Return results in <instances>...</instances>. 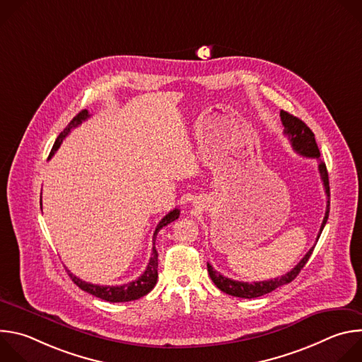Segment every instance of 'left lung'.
Returning <instances> with one entry per match:
<instances>
[{"mask_svg": "<svg viewBox=\"0 0 362 362\" xmlns=\"http://www.w3.org/2000/svg\"><path fill=\"white\" fill-rule=\"evenodd\" d=\"M281 120H282V124L285 127L284 133L288 136L293 150L296 153L302 154V156H305V158L318 159V170H320L322 183H324V187H325V193H327V197H328L325 216H324L320 233L317 236V242H318V239H320V236L322 233V229H324V226H325V223L328 221V216H329V179H328V170H327L325 163L322 160H320L321 153H320L318 144L315 141V134L313 133V130L309 129L300 119H298V117H295V116H292V115H289L288 112H284V110H281ZM314 247L315 246H313L311 249L306 252V255L295 265V268L292 271H289L288 274H285L282 276H278L275 279H269V281L252 282V284L240 282V281H233V279L226 278V276L221 275L219 272H216L212 268L211 264H208V272H209V276L214 281V284L222 292H225L228 295H232V296H238V298L252 299V298L267 295V293L275 291L276 288L292 282L298 276L300 269L306 265V262L309 259V256H311Z\"/></svg>", "mask_w": 362, "mask_h": 362, "instance_id": "left-lung-1", "label": "left lung"}]
</instances>
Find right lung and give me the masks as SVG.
<instances>
[{
    "mask_svg": "<svg viewBox=\"0 0 362 362\" xmlns=\"http://www.w3.org/2000/svg\"><path fill=\"white\" fill-rule=\"evenodd\" d=\"M90 115L87 110H81L69 124L67 127L59 134L53 148H51V153L48 159L53 156V154L57 151V148L60 147V144L63 143V140L66 139V136L71 132V129L77 127L78 124H81V122H84L86 119H88ZM41 204V203H40ZM180 215V211L179 209H173L170 211L158 225L156 230H154L153 233V250H151V257L148 261V265L146 268V271L137 278L134 279L133 282H129V284H124V285H117V286H103V285H94V284H88L80 278H77L76 275H73L70 271H69V275L71 278V281L83 291L103 299V300H107V302H129V300H134V299H139L144 295H147L153 288L154 285H156L158 282V250H156V246H154V242H156V236H158V232L169 225L170 222L176 221Z\"/></svg>",
    "mask_w": 362,
    "mask_h": 362,
    "instance_id": "1",
    "label": "right lung"
}]
</instances>
